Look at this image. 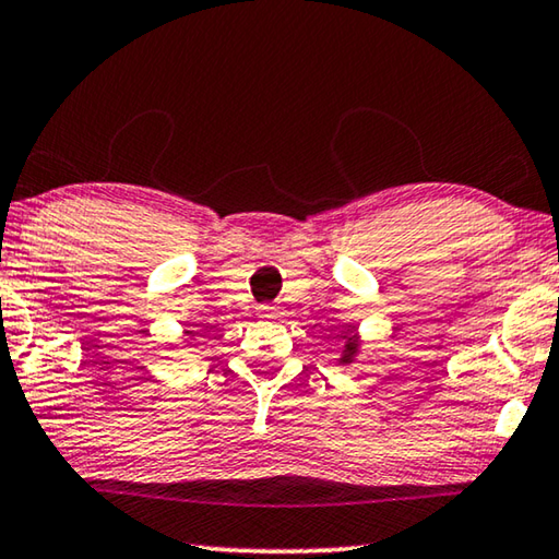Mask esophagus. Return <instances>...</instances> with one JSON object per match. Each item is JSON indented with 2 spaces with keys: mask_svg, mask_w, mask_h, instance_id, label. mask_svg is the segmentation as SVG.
<instances>
[{
  "mask_svg": "<svg viewBox=\"0 0 559 559\" xmlns=\"http://www.w3.org/2000/svg\"><path fill=\"white\" fill-rule=\"evenodd\" d=\"M257 313H259V318H263V320H273V318L281 316L278 308L271 306V302H263V306H259Z\"/></svg>",
  "mask_w": 559,
  "mask_h": 559,
  "instance_id": "34e87169",
  "label": "esophagus"
}]
</instances>
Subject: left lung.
Listing matches in <instances>:
<instances>
[{"label": "left lung", "instance_id": "obj_1", "mask_svg": "<svg viewBox=\"0 0 559 559\" xmlns=\"http://www.w3.org/2000/svg\"><path fill=\"white\" fill-rule=\"evenodd\" d=\"M343 340H345V355H343V362H349V359H353V355L357 353V335H343Z\"/></svg>", "mask_w": 559, "mask_h": 559}]
</instances>
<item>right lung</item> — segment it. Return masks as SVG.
<instances>
[{
    "instance_id": "1",
    "label": "right lung",
    "mask_w": 559,
    "mask_h": 559,
    "mask_svg": "<svg viewBox=\"0 0 559 559\" xmlns=\"http://www.w3.org/2000/svg\"><path fill=\"white\" fill-rule=\"evenodd\" d=\"M189 335H192V333H189Z\"/></svg>"
}]
</instances>
